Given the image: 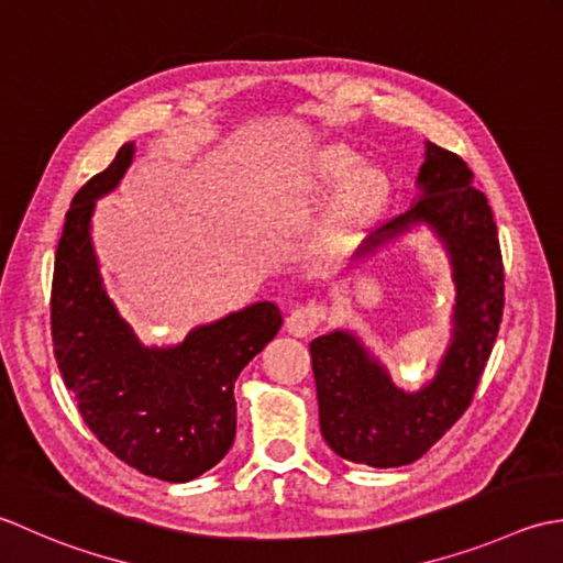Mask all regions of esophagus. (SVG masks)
<instances>
[{
	"label": "esophagus",
	"mask_w": 563,
	"mask_h": 563,
	"mask_svg": "<svg viewBox=\"0 0 563 563\" xmlns=\"http://www.w3.org/2000/svg\"><path fill=\"white\" fill-rule=\"evenodd\" d=\"M328 318V308L320 301H308L296 306L294 311L286 318V330L291 332L296 338H308L323 325V320Z\"/></svg>",
	"instance_id": "1"
}]
</instances>
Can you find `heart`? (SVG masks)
<instances>
[{"mask_svg": "<svg viewBox=\"0 0 563 563\" xmlns=\"http://www.w3.org/2000/svg\"><path fill=\"white\" fill-rule=\"evenodd\" d=\"M357 155H354L345 145H328L323 151H318L311 163H308L306 172L301 175V187H320L338 181L357 165ZM386 181L376 169H362L357 175L347 179V185L338 194L335 203L325 216L323 231H320V240L328 247H342L352 238L354 228H357L366 216H369L378 201L384 199Z\"/></svg>", "mask_w": 563, "mask_h": 563, "instance_id": "obj_1", "label": "heart"}]
</instances>
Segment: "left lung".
<instances>
[{"mask_svg":"<svg viewBox=\"0 0 563 563\" xmlns=\"http://www.w3.org/2000/svg\"><path fill=\"white\" fill-rule=\"evenodd\" d=\"M422 197L366 240L362 252L430 223L452 255L456 282L454 340L438 376L406 394L388 382L350 332L335 330L311 342L320 432L347 462L378 468L416 462L464 416L496 345L506 306V274L498 228L472 169L456 153L428 143L420 167Z\"/></svg>","mask_w":563,"mask_h":563,"instance_id":"1","label":"left lung"}]
</instances>
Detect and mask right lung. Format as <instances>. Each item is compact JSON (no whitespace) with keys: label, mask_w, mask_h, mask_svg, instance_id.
<instances>
[{"label":"right lung","mask_w":563,"mask_h":563,"mask_svg":"<svg viewBox=\"0 0 563 563\" xmlns=\"http://www.w3.org/2000/svg\"><path fill=\"white\" fill-rule=\"evenodd\" d=\"M133 145L75 194L57 240L51 286L53 354L97 440L145 476L185 484L209 472L235 438L233 386L277 335L279 308L262 301L197 328L177 347L147 350L101 289L91 250L95 199L119 185Z\"/></svg>","instance_id":"add662e5"}]
</instances>
